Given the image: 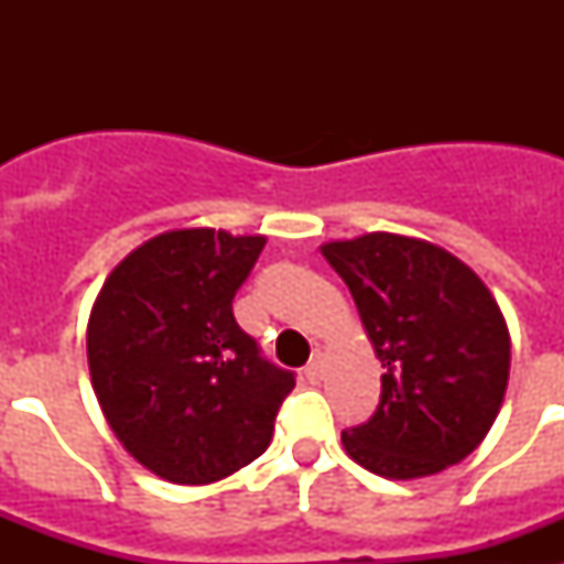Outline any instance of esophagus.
<instances>
[{"instance_id":"1","label":"esophagus","mask_w":564,"mask_h":564,"mask_svg":"<svg viewBox=\"0 0 564 564\" xmlns=\"http://www.w3.org/2000/svg\"><path fill=\"white\" fill-rule=\"evenodd\" d=\"M305 376H307V381L311 383H316L318 378H322V352H313L311 356V361L305 364Z\"/></svg>"}]
</instances>
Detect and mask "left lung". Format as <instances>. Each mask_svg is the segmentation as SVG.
I'll list each match as a JSON object with an SVG mask.
<instances>
[{
  "label": "left lung",
  "instance_id": "1",
  "mask_svg": "<svg viewBox=\"0 0 564 564\" xmlns=\"http://www.w3.org/2000/svg\"><path fill=\"white\" fill-rule=\"evenodd\" d=\"M383 367L381 401L341 432L347 455L390 480L437 475L480 446L508 383L506 318L457 257L401 234L322 246Z\"/></svg>",
  "mask_w": 564,
  "mask_h": 564
}]
</instances>
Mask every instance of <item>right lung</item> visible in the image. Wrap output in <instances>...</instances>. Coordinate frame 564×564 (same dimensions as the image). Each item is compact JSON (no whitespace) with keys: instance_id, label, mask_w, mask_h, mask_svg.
I'll return each instance as SVG.
<instances>
[{"instance_id":"add662e5","label":"right lung","mask_w":564,"mask_h":564,"mask_svg":"<svg viewBox=\"0 0 564 564\" xmlns=\"http://www.w3.org/2000/svg\"><path fill=\"white\" fill-rule=\"evenodd\" d=\"M265 237L166 231L109 273L87 327L93 390L129 455L206 486L268 449L296 376L234 318Z\"/></svg>"}]
</instances>
